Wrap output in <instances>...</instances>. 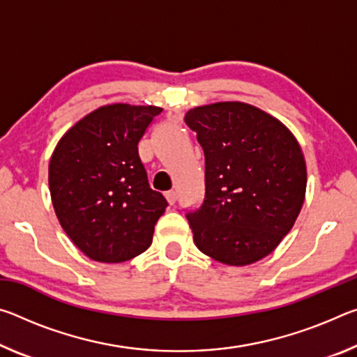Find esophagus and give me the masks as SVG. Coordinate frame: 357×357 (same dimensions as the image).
I'll list each match as a JSON object with an SVG mask.
<instances>
[{
	"label": "esophagus",
	"mask_w": 357,
	"mask_h": 357,
	"mask_svg": "<svg viewBox=\"0 0 357 357\" xmlns=\"http://www.w3.org/2000/svg\"><path fill=\"white\" fill-rule=\"evenodd\" d=\"M165 198H167V202L170 203V204H174V202L178 200V193L174 192V190H170V192H167L165 193Z\"/></svg>",
	"instance_id": "obj_1"
}]
</instances>
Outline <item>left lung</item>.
I'll return each mask as SVG.
<instances>
[{
    "label": "left lung",
    "mask_w": 357,
    "mask_h": 357,
    "mask_svg": "<svg viewBox=\"0 0 357 357\" xmlns=\"http://www.w3.org/2000/svg\"><path fill=\"white\" fill-rule=\"evenodd\" d=\"M184 119L204 151V202L187 214L193 243L222 264L259 261L304 204L301 144L282 121L239 100L193 107Z\"/></svg>",
    "instance_id": "left-lung-1"
}]
</instances>
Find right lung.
Instances as JSON below:
<instances>
[{
    "label": "right lung",
    "instance_id": "1",
    "mask_svg": "<svg viewBox=\"0 0 357 357\" xmlns=\"http://www.w3.org/2000/svg\"><path fill=\"white\" fill-rule=\"evenodd\" d=\"M160 112L102 105L66 130L50 157L53 209L72 243L94 261H128L153 243L168 203L149 187L137 144Z\"/></svg>",
    "mask_w": 357,
    "mask_h": 357
}]
</instances>
